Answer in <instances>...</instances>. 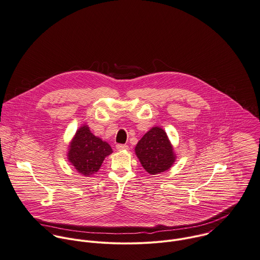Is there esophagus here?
<instances>
[{
    "label": "esophagus",
    "instance_id": "1",
    "mask_svg": "<svg viewBox=\"0 0 260 260\" xmlns=\"http://www.w3.org/2000/svg\"><path fill=\"white\" fill-rule=\"evenodd\" d=\"M128 149V146L127 145H123V144H118L116 145V150L117 151H125Z\"/></svg>",
    "mask_w": 260,
    "mask_h": 260
}]
</instances>
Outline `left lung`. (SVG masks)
I'll use <instances>...</instances> for the list:
<instances>
[{
	"label": "left lung",
	"mask_w": 260,
	"mask_h": 260,
	"mask_svg": "<svg viewBox=\"0 0 260 260\" xmlns=\"http://www.w3.org/2000/svg\"><path fill=\"white\" fill-rule=\"evenodd\" d=\"M135 153L144 169L151 175L169 170L176 161V154L166 132L153 126L138 142Z\"/></svg>",
	"instance_id": "left-lung-1"
}]
</instances>
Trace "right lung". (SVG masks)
I'll return each mask as SVG.
<instances>
[{
	"mask_svg": "<svg viewBox=\"0 0 260 260\" xmlns=\"http://www.w3.org/2000/svg\"><path fill=\"white\" fill-rule=\"evenodd\" d=\"M68 148L69 162L86 177L98 172L104 159L112 153L110 145L94 136L86 123L77 129Z\"/></svg>",
	"mask_w": 260,
	"mask_h": 260,
	"instance_id": "obj_1",
	"label": "right lung"
}]
</instances>
